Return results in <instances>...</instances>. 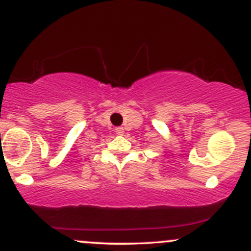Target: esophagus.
<instances>
[{"label": "esophagus", "instance_id": "1", "mask_svg": "<svg viewBox=\"0 0 251 251\" xmlns=\"http://www.w3.org/2000/svg\"><path fill=\"white\" fill-rule=\"evenodd\" d=\"M116 132L118 134H123L124 133V128L123 127H117L116 128Z\"/></svg>", "mask_w": 251, "mask_h": 251}]
</instances>
